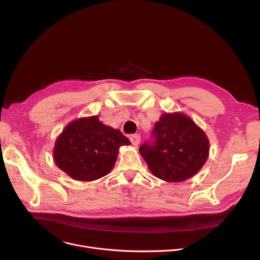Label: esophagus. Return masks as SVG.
Here are the masks:
<instances>
[{
    "label": "esophagus",
    "instance_id": "obj_1",
    "mask_svg": "<svg viewBox=\"0 0 260 260\" xmlns=\"http://www.w3.org/2000/svg\"><path fill=\"white\" fill-rule=\"evenodd\" d=\"M129 140L134 146H138L141 142V136L139 134H134L129 137Z\"/></svg>",
    "mask_w": 260,
    "mask_h": 260
}]
</instances>
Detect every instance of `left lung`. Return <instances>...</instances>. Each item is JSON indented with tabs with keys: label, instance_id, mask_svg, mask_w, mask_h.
Masks as SVG:
<instances>
[{
	"label": "left lung",
	"instance_id": "1",
	"mask_svg": "<svg viewBox=\"0 0 260 260\" xmlns=\"http://www.w3.org/2000/svg\"><path fill=\"white\" fill-rule=\"evenodd\" d=\"M153 141L139 148L150 172L166 182H183L206 164L210 144L206 133L187 115L165 113L155 122Z\"/></svg>",
	"mask_w": 260,
	"mask_h": 260
}]
</instances>
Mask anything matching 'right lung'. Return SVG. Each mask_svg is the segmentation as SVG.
I'll list each match as a JSON object with an SVG mask.
<instances>
[{
  "label": "right lung",
  "mask_w": 260,
  "mask_h": 260,
  "mask_svg": "<svg viewBox=\"0 0 260 260\" xmlns=\"http://www.w3.org/2000/svg\"><path fill=\"white\" fill-rule=\"evenodd\" d=\"M129 140L119 129L105 125L99 117H81L70 122L53 148L55 165L72 179L94 181L113 169L121 146Z\"/></svg>",
  "instance_id": "right-lung-1"
}]
</instances>
